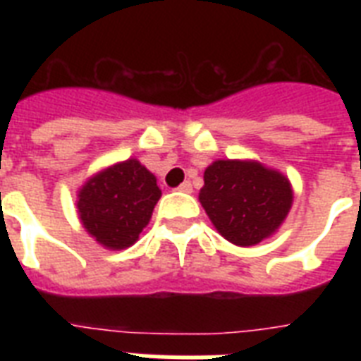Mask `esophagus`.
Returning <instances> with one entry per match:
<instances>
[{
    "label": "esophagus",
    "instance_id": "obj_1",
    "mask_svg": "<svg viewBox=\"0 0 361 361\" xmlns=\"http://www.w3.org/2000/svg\"><path fill=\"white\" fill-rule=\"evenodd\" d=\"M178 191L180 192H191L192 191V185L191 181H183L180 187H178Z\"/></svg>",
    "mask_w": 361,
    "mask_h": 361
}]
</instances>
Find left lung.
<instances>
[{"instance_id":"1","label":"left lung","mask_w":361,"mask_h":361,"mask_svg":"<svg viewBox=\"0 0 361 361\" xmlns=\"http://www.w3.org/2000/svg\"><path fill=\"white\" fill-rule=\"evenodd\" d=\"M286 176L258 161L223 159L204 172L198 200L221 236L234 245H257L277 232L290 212Z\"/></svg>"}]
</instances>
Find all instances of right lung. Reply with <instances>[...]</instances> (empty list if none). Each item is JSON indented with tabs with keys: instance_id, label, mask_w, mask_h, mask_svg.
<instances>
[{
	"instance_id": "add662e5",
	"label": "right lung",
	"mask_w": 361,
	"mask_h": 361,
	"mask_svg": "<svg viewBox=\"0 0 361 361\" xmlns=\"http://www.w3.org/2000/svg\"><path fill=\"white\" fill-rule=\"evenodd\" d=\"M161 198L157 178L136 159L101 170L78 191V217L87 234L120 251L138 240Z\"/></svg>"
}]
</instances>
